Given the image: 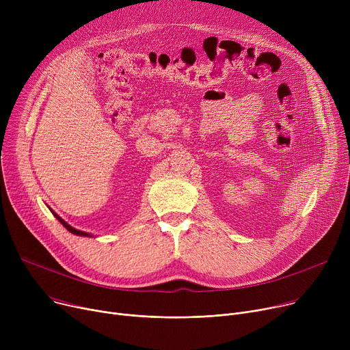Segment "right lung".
<instances>
[{
    "instance_id": "obj_1",
    "label": "right lung",
    "mask_w": 350,
    "mask_h": 350,
    "mask_svg": "<svg viewBox=\"0 0 350 350\" xmlns=\"http://www.w3.org/2000/svg\"><path fill=\"white\" fill-rule=\"evenodd\" d=\"M54 216L61 221V224H62V226H64L67 230H70L72 234H77V236H90V234H88V233H85V232H81V230H77V229H74L72 226H70L68 224H67V221L66 220H62L57 213H54Z\"/></svg>"
}]
</instances>
